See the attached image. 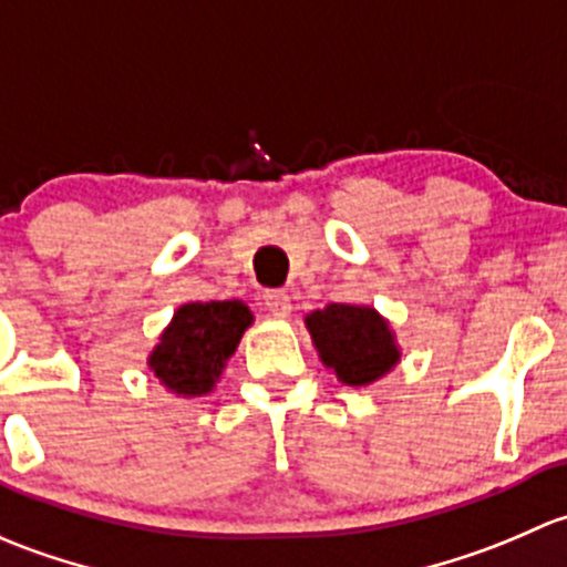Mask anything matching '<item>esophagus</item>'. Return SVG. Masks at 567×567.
I'll list each match as a JSON object with an SVG mask.
<instances>
[{"label": "esophagus", "instance_id": "obj_1", "mask_svg": "<svg viewBox=\"0 0 567 567\" xmlns=\"http://www.w3.org/2000/svg\"><path fill=\"white\" fill-rule=\"evenodd\" d=\"M261 300H265V308L272 313V317H289L291 300L286 291L270 289V291H265V297H261Z\"/></svg>", "mask_w": 567, "mask_h": 567}]
</instances>
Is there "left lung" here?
Wrapping results in <instances>:
<instances>
[{
	"label": "left lung",
	"mask_w": 567,
	"mask_h": 567,
	"mask_svg": "<svg viewBox=\"0 0 567 567\" xmlns=\"http://www.w3.org/2000/svg\"><path fill=\"white\" fill-rule=\"evenodd\" d=\"M324 365L347 384H369L399 363L388 324L373 308L332 302L306 319Z\"/></svg>",
	"instance_id": "obj_1"
}]
</instances>
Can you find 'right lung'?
I'll use <instances>...</instances> for the list:
<instances>
[{
	"label": "right lung",
	"mask_w": 567,
	"mask_h": 567,
	"mask_svg": "<svg viewBox=\"0 0 567 567\" xmlns=\"http://www.w3.org/2000/svg\"><path fill=\"white\" fill-rule=\"evenodd\" d=\"M250 319L248 308L237 300L188 302L174 313V322L150 354V369L174 393H207Z\"/></svg>",
	"instance_id": "obj_1"
}]
</instances>
